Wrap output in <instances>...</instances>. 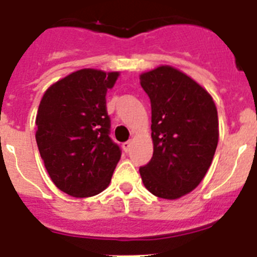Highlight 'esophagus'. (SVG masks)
Wrapping results in <instances>:
<instances>
[{
  "label": "esophagus",
  "instance_id": "34e87169",
  "mask_svg": "<svg viewBox=\"0 0 257 257\" xmlns=\"http://www.w3.org/2000/svg\"><path fill=\"white\" fill-rule=\"evenodd\" d=\"M131 145H133V142H126V143H123V145H122V147H123V151L126 152V153H128V152H130Z\"/></svg>",
  "mask_w": 257,
  "mask_h": 257
}]
</instances>
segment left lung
<instances>
[{"label":"left lung","mask_w":257,"mask_h":257,"mask_svg":"<svg viewBox=\"0 0 257 257\" xmlns=\"http://www.w3.org/2000/svg\"><path fill=\"white\" fill-rule=\"evenodd\" d=\"M152 105L153 157L140 167L144 187L158 198L178 199L199 185L219 142L212 96L192 77L171 65L140 74Z\"/></svg>","instance_id":"8db88e82"}]
</instances>
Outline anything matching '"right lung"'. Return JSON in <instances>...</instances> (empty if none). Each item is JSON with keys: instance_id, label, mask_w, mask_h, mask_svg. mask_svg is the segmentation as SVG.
I'll return each instance as SVG.
<instances>
[{"instance_id": "obj_1", "label": "right lung", "mask_w": 257, "mask_h": 257, "mask_svg": "<svg viewBox=\"0 0 257 257\" xmlns=\"http://www.w3.org/2000/svg\"><path fill=\"white\" fill-rule=\"evenodd\" d=\"M119 72L85 68L52 83L36 115V142L52 183L76 198L106 189L121 158L105 96Z\"/></svg>"}]
</instances>
